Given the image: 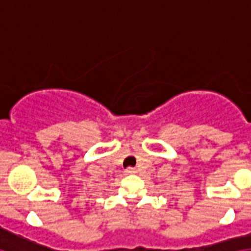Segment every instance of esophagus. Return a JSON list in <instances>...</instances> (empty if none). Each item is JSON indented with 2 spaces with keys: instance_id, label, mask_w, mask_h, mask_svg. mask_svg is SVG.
<instances>
[{
  "instance_id": "obj_1",
  "label": "esophagus",
  "mask_w": 251,
  "mask_h": 251,
  "mask_svg": "<svg viewBox=\"0 0 251 251\" xmlns=\"http://www.w3.org/2000/svg\"><path fill=\"white\" fill-rule=\"evenodd\" d=\"M126 173H127V174H136V173H137V169H136V168H127Z\"/></svg>"
}]
</instances>
